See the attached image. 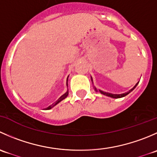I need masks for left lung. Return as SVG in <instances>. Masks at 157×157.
<instances>
[{"label": "left lung", "mask_w": 157, "mask_h": 157, "mask_svg": "<svg viewBox=\"0 0 157 157\" xmlns=\"http://www.w3.org/2000/svg\"><path fill=\"white\" fill-rule=\"evenodd\" d=\"M91 80H92V81H93V79H92V77H91ZM137 84L135 85V86H134V87H133L132 89H131V90H129V91L127 92V93H122V94H112V93H106V92H103V91H102V90H99V93H102V94H103V95H105V96H109V97L115 98V99H118V98H121V97H124V96H127V95L128 94V93H131V92L132 91V90H134V89L135 88L136 86H137ZM94 89H95V90H96V91H97V90H96V87H94Z\"/></svg>", "instance_id": "1"}]
</instances>
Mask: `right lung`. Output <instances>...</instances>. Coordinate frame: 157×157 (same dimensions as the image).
<instances>
[{"instance_id":"1","label":"right lung","mask_w":157,"mask_h":157,"mask_svg":"<svg viewBox=\"0 0 157 157\" xmlns=\"http://www.w3.org/2000/svg\"><path fill=\"white\" fill-rule=\"evenodd\" d=\"M67 95H68V92H67V93H64V94L63 95V96H61V97H60L59 99H58V101H56V102H55V103H53V104H52V105H51L50 106H48L46 109H52V107H54L55 105H57V104H58V102H61V101L63 100V99H65V98L67 96Z\"/></svg>"}]
</instances>
